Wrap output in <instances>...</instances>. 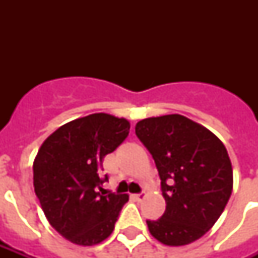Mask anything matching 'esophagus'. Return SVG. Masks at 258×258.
I'll list each match as a JSON object with an SVG mask.
<instances>
[{
	"label": "esophagus",
	"mask_w": 258,
	"mask_h": 258,
	"mask_svg": "<svg viewBox=\"0 0 258 258\" xmlns=\"http://www.w3.org/2000/svg\"><path fill=\"white\" fill-rule=\"evenodd\" d=\"M133 198L135 201H138V202H142V201L146 198V194H143V192H142V194H134Z\"/></svg>",
	"instance_id": "1"
}]
</instances>
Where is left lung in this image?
<instances>
[{"label": "left lung", "instance_id": "obj_1", "mask_svg": "<svg viewBox=\"0 0 258 258\" xmlns=\"http://www.w3.org/2000/svg\"><path fill=\"white\" fill-rule=\"evenodd\" d=\"M135 134L153 155L166 201L165 214L147 221L151 236L167 246L191 244L213 228L232 194L224 143L178 113L138 121Z\"/></svg>", "mask_w": 258, "mask_h": 258}]
</instances>
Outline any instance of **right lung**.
I'll list each match as a JSON object with an SVG mask.
<instances>
[{"instance_id":"right-lung-1","label":"right lung","mask_w":258,"mask_h":258,"mask_svg":"<svg viewBox=\"0 0 258 258\" xmlns=\"http://www.w3.org/2000/svg\"><path fill=\"white\" fill-rule=\"evenodd\" d=\"M130 133V121L92 113L66 123L46 138L33 162V186L46 220L72 244L92 246L113 232L127 194L97 191L103 159Z\"/></svg>"}]
</instances>
